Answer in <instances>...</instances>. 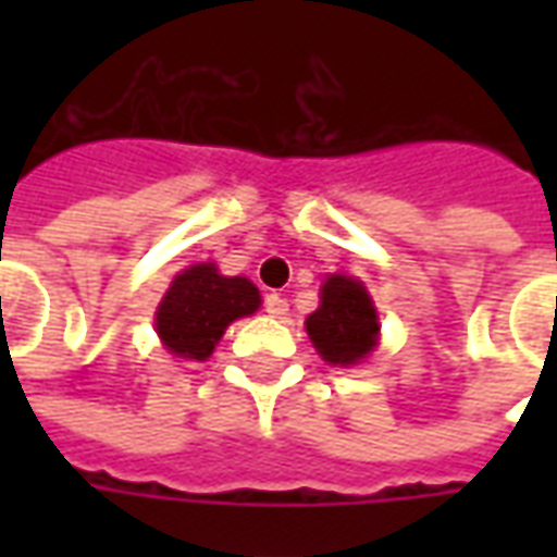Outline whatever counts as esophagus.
I'll return each mask as SVG.
<instances>
[{"label": "esophagus", "mask_w": 557, "mask_h": 557, "mask_svg": "<svg viewBox=\"0 0 557 557\" xmlns=\"http://www.w3.org/2000/svg\"><path fill=\"white\" fill-rule=\"evenodd\" d=\"M265 313L274 315V319H283V315L289 313V304H286V298H283V295H277V292H274V295H268L265 298Z\"/></svg>", "instance_id": "1"}]
</instances>
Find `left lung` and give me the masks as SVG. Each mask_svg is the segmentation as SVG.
Masks as SVG:
<instances>
[{
    "mask_svg": "<svg viewBox=\"0 0 557 557\" xmlns=\"http://www.w3.org/2000/svg\"><path fill=\"white\" fill-rule=\"evenodd\" d=\"M379 313L361 280L331 274L319 310L307 315V334L331 367H355L379 346Z\"/></svg>",
    "mask_w": 557,
    "mask_h": 557,
    "instance_id": "8db88e82",
    "label": "left lung"
}]
</instances>
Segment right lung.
Returning a JSON list of instances; mask_svg holds the SVG:
<instances>
[{"instance_id": "add662e5", "label": "right lung", "mask_w": 557, "mask_h": 557, "mask_svg": "<svg viewBox=\"0 0 557 557\" xmlns=\"http://www.w3.org/2000/svg\"><path fill=\"white\" fill-rule=\"evenodd\" d=\"M259 289L247 277H223L214 262L184 268L163 295L154 325L163 349L175 358L206 361L223 331L259 310Z\"/></svg>"}]
</instances>
